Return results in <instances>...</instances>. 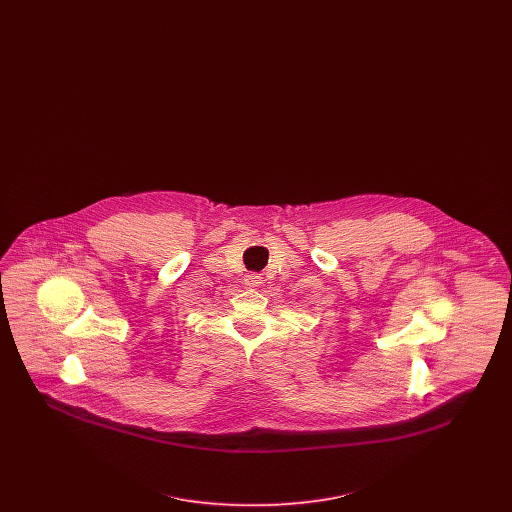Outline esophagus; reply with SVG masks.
<instances>
[{
	"mask_svg": "<svg viewBox=\"0 0 512 512\" xmlns=\"http://www.w3.org/2000/svg\"><path fill=\"white\" fill-rule=\"evenodd\" d=\"M245 284H249V286H259V284H263V278H261L259 274H247V276H245Z\"/></svg>",
	"mask_w": 512,
	"mask_h": 512,
	"instance_id": "34e87169",
	"label": "esophagus"
}]
</instances>
